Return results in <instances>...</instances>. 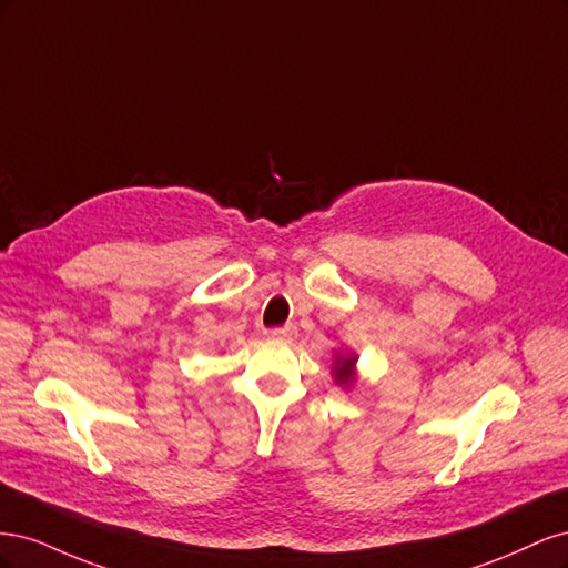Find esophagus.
Instances as JSON below:
<instances>
[{
    "label": "esophagus",
    "instance_id": "34e87169",
    "mask_svg": "<svg viewBox=\"0 0 568 568\" xmlns=\"http://www.w3.org/2000/svg\"><path fill=\"white\" fill-rule=\"evenodd\" d=\"M270 338H280V341H291L296 336V326L286 324V326H274V329L265 332Z\"/></svg>",
    "mask_w": 568,
    "mask_h": 568
}]
</instances>
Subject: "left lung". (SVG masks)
<instances>
[{
	"mask_svg": "<svg viewBox=\"0 0 568 568\" xmlns=\"http://www.w3.org/2000/svg\"><path fill=\"white\" fill-rule=\"evenodd\" d=\"M355 363H357V355L355 353H336L334 359V382L343 388H351L355 382Z\"/></svg>",
	"mask_w": 568,
	"mask_h": 568,
	"instance_id": "obj_1",
	"label": "left lung"
}]
</instances>
